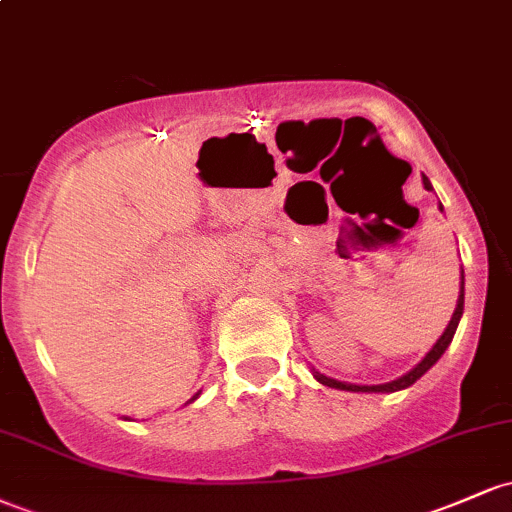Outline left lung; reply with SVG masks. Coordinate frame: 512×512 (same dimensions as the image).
Instances as JSON below:
<instances>
[{"label":"left lung","mask_w":512,"mask_h":512,"mask_svg":"<svg viewBox=\"0 0 512 512\" xmlns=\"http://www.w3.org/2000/svg\"><path fill=\"white\" fill-rule=\"evenodd\" d=\"M424 187H426V190H433L431 182H428L426 175H424ZM440 211H443V207H440ZM462 310H464V276H462V286H460V298H457V308H455V313H452V320H450L448 330L443 332V337H440L438 342H436V346H433V349L428 351L426 358L419 363V366L411 368L407 375H402V378L392 380V383H385V385H349V383H339V380H332V378H327V375H320V373H315V378L320 380L322 385L334 387V390H346V392H397V390H404V387L414 385L416 380H419L421 375H424L426 370L431 368L433 363H436L438 358L445 354V349H448V346H450L452 337H455L457 325H460Z\"/></svg>","instance_id":"8db88e82"}]
</instances>
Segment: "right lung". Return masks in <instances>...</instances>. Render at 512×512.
I'll use <instances>...</instances> for the list:
<instances>
[{
	"label": "right lung",
	"mask_w": 512,
	"mask_h": 512,
	"mask_svg": "<svg viewBox=\"0 0 512 512\" xmlns=\"http://www.w3.org/2000/svg\"><path fill=\"white\" fill-rule=\"evenodd\" d=\"M192 399H197V395H195V397H192ZM192 399H190V402H192Z\"/></svg>",
	"instance_id": "obj_1"
}]
</instances>
